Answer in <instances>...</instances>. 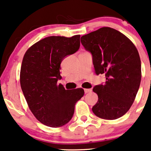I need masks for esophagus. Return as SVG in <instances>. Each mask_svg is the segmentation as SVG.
Here are the masks:
<instances>
[{
    "mask_svg": "<svg viewBox=\"0 0 151 151\" xmlns=\"http://www.w3.org/2000/svg\"><path fill=\"white\" fill-rule=\"evenodd\" d=\"M91 91V89H84V92L85 93H89Z\"/></svg>",
    "mask_w": 151,
    "mask_h": 151,
    "instance_id": "esophagus-1",
    "label": "esophagus"
}]
</instances>
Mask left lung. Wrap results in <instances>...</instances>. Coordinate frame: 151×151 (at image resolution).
Wrapping results in <instances>:
<instances>
[{
  "label": "left lung",
  "mask_w": 151,
  "mask_h": 151,
  "mask_svg": "<svg viewBox=\"0 0 151 151\" xmlns=\"http://www.w3.org/2000/svg\"><path fill=\"white\" fill-rule=\"evenodd\" d=\"M81 42L92 55L95 73H105L106 79L93 89L98 95L93 114L104 119H119L131 108L141 84L138 50L126 35L109 27L83 35Z\"/></svg>",
  "instance_id": "obj_1"
}]
</instances>
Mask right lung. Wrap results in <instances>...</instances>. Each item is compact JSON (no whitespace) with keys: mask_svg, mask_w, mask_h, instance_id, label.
<instances>
[{"mask_svg":"<svg viewBox=\"0 0 151 151\" xmlns=\"http://www.w3.org/2000/svg\"><path fill=\"white\" fill-rule=\"evenodd\" d=\"M79 35L45 37L31 46L22 59L20 86L31 112L44 125L58 128L67 124L75 104L84 96L81 88L66 90L58 84L60 64L79 50Z\"/></svg>","mask_w":151,"mask_h":151,"instance_id":"1","label":"right lung"}]
</instances>
